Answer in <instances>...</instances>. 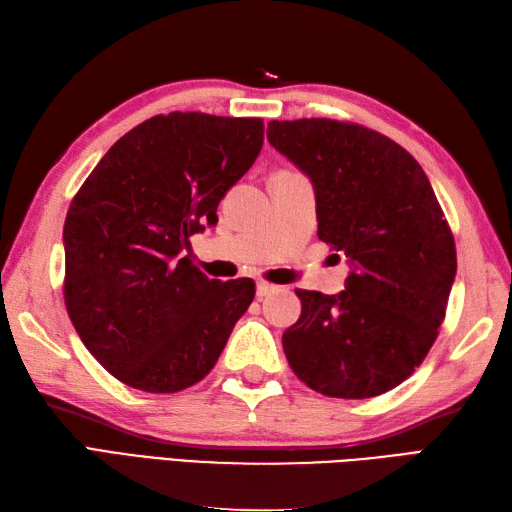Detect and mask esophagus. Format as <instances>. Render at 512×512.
Returning a JSON list of instances; mask_svg holds the SVG:
<instances>
[{"instance_id": "obj_1", "label": "esophagus", "mask_w": 512, "mask_h": 512, "mask_svg": "<svg viewBox=\"0 0 512 512\" xmlns=\"http://www.w3.org/2000/svg\"><path fill=\"white\" fill-rule=\"evenodd\" d=\"M275 290H277V285H272L268 281H259L257 283V296H259V299H264V296H268L270 292H275Z\"/></svg>"}]
</instances>
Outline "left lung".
<instances>
[{
    "instance_id": "obj_1",
    "label": "left lung",
    "mask_w": 512,
    "mask_h": 512,
    "mask_svg": "<svg viewBox=\"0 0 512 512\" xmlns=\"http://www.w3.org/2000/svg\"><path fill=\"white\" fill-rule=\"evenodd\" d=\"M268 141L312 178L318 237L349 257L340 294L296 290L285 329L294 375L338 399L384 395L438 336L456 277V244L417 159L353 122H268Z\"/></svg>"
}]
</instances>
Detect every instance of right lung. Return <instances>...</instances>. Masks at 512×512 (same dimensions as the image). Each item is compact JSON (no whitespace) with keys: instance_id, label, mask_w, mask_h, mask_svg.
I'll return each mask as SVG.
<instances>
[{"instance_id":"1","label":"right lung","mask_w":512,"mask_h":512,"mask_svg":"<svg viewBox=\"0 0 512 512\" xmlns=\"http://www.w3.org/2000/svg\"><path fill=\"white\" fill-rule=\"evenodd\" d=\"M259 117L154 115L117 139L65 218V307L106 371L144 392L198 384L255 296L183 255L255 163Z\"/></svg>"}]
</instances>
